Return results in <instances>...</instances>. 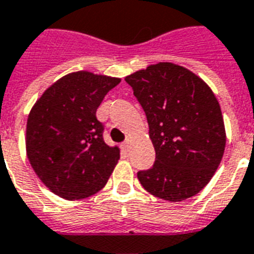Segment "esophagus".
<instances>
[{"label": "esophagus", "instance_id": "obj_1", "mask_svg": "<svg viewBox=\"0 0 254 254\" xmlns=\"http://www.w3.org/2000/svg\"><path fill=\"white\" fill-rule=\"evenodd\" d=\"M122 147H123V149H128L129 147V141L128 140H126L123 144H122Z\"/></svg>", "mask_w": 254, "mask_h": 254}]
</instances>
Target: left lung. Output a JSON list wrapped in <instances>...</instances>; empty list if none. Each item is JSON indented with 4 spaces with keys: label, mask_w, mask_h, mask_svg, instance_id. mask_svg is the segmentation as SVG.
<instances>
[{
    "label": "left lung",
    "mask_w": 254,
    "mask_h": 254,
    "mask_svg": "<svg viewBox=\"0 0 254 254\" xmlns=\"http://www.w3.org/2000/svg\"><path fill=\"white\" fill-rule=\"evenodd\" d=\"M147 117L156 159L137 179L167 201L197 194L215 175L225 149V127L215 94L188 68L159 62L126 76Z\"/></svg>",
    "instance_id": "obj_1"
}]
</instances>
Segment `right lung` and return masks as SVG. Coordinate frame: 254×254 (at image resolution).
I'll list each match as a JSON object with an SVG mask.
<instances>
[{
    "instance_id": "1",
    "label": "right lung",
    "mask_w": 254,
    "mask_h": 254,
    "mask_svg": "<svg viewBox=\"0 0 254 254\" xmlns=\"http://www.w3.org/2000/svg\"><path fill=\"white\" fill-rule=\"evenodd\" d=\"M119 78L88 71L67 74L33 106L26 125V154L33 170L53 193L80 200L106 186L121 158L103 140L96 109Z\"/></svg>"
}]
</instances>
